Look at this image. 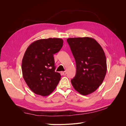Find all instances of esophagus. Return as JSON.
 I'll list each match as a JSON object with an SVG mask.
<instances>
[{"label": "esophagus", "mask_w": 126, "mask_h": 126, "mask_svg": "<svg viewBox=\"0 0 126 126\" xmlns=\"http://www.w3.org/2000/svg\"><path fill=\"white\" fill-rule=\"evenodd\" d=\"M66 74H67V72H66V71H64L62 72V74H63V76H65V75H66Z\"/></svg>", "instance_id": "esophagus-1"}]
</instances>
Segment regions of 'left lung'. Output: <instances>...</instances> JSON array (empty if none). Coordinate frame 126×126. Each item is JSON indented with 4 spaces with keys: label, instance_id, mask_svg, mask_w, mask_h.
<instances>
[{
    "label": "left lung",
    "instance_id": "left-lung-1",
    "mask_svg": "<svg viewBox=\"0 0 126 126\" xmlns=\"http://www.w3.org/2000/svg\"><path fill=\"white\" fill-rule=\"evenodd\" d=\"M76 63V73L71 82L82 95L96 91L104 81L107 62L104 50L92 38H69L67 39Z\"/></svg>",
    "mask_w": 126,
    "mask_h": 126
}]
</instances>
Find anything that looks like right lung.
<instances>
[{"mask_svg": "<svg viewBox=\"0 0 126 126\" xmlns=\"http://www.w3.org/2000/svg\"><path fill=\"white\" fill-rule=\"evenodd\" d=\"M63 45L62 39L50 38L34 41L27 49L22 60V76L35 94L48 96L58 84L61 75L55 71L54 55Z\"/></svg>", "mask_w": 126, "mask_h": 126, "instance_id": "1", "label": "right lung"}]
</instances>
